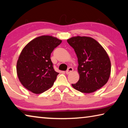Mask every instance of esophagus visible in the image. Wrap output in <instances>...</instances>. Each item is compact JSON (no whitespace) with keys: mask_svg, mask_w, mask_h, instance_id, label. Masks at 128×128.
Returning <instances> with one entry per match:
<instances>
[{"mask_svg":"<svg viewBox=\"0 0 128 128\" xmlns=\"http://www.w3.org/2000/svg\"><path fill=\"white\" fill-rule=\"evenodd\" d=\"M72 71H73V68H72V67H70V68H68V69L66 70V73L67 74H68L71 73L72 72Z\"/></svg>","mask_w":128,"mask_h":128,"instance_id":"34e87169","label":"esophagus"}]
</instances>
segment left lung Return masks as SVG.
Returning <instances> with one entry per match:
<instances>
[{
    "mask_svg": "<svg viewBox=\"0 0 128 128\" xmlns=\"http://www.w3.org/2000/svg\"><path fill=\"white\" fill-rule=\"evenodd\" d=\"M78 58L80 79L72 86L78 91L91 93L107 83L111 72V63L103 47L95 39L76 36L67 40Z\"/></svg>",
    "mask_w": 128,
    "mask_h": 128,
    "instance_id": "left-lung-1",
    "label": "left lung"
}]
</instances>
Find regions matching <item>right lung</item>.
<instances>
[{
    "label": "right lung",
    "mask_w": 128,
    "mask_h": 128,
    "mask_svg": "<svg viewBox=\"0 0 128 128\" xmlns=\"http://www.w3.org/2000/svg\"><path fill=\"white\" fill-rule=\"evenodd\" d=\"M62 40L42 35L30 41L22 51L16 64V72L22 85L35 94L52 88L58 72L53 68L51 53Z\"/></svg>",
    "instance_id": "add662e5"
}]
</instances>
